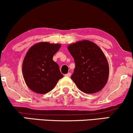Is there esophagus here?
<instances>
[{
	"label": "esophagus",
	"mask_w": 133,
	"mask_h": 133,
	"mask_svg": "<svg viewBox=\"0 0 133 133\" xmlns=\"http://www.w3.org/2000/svg\"><path fill=\"white\" fill-rule=\"evenodd\" d=\"M71 76V74L70 72H69V73H68V74H65V76H67V77H70Z\"/></svg>",
	"instance_id": "34e87169"
}]
</instances>
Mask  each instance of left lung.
<instances>
[{"label": "left lung", "mask_w": 133, "mask_h": 133, "mask_svg": "<svg viewBox=\"0 0 133 133\" xmlns=\"http://www.w3.org/2000/svg\"><path fill=\"white\" fill-rule=\"evenodd\" d=\"M75 69L71 78L81 91L87 94L99 92L106 85L109 65L101 49L89 41H79L68 46Z\"/></svg>", "instance_id": "8db88e82"}]
</instances>
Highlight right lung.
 <instances>
[{
    "label": "right lung",
    "instance_id": "add662e5",
    "mask_svg": "<svg viewBox=\"0 0 133 133\" xmlns=\"http://www.w3.org/2000/svg\"><path fill=\"white\" fill-rule=\"evenodd\" d=\"M61 44L39 42L29 49L24 57L22 72L27 86L34 92L45 94L56 86L63 75L52 60Z\"/></svg>",
    "mask_w": 133,
    "mask_h": 133
}]
</instances>
